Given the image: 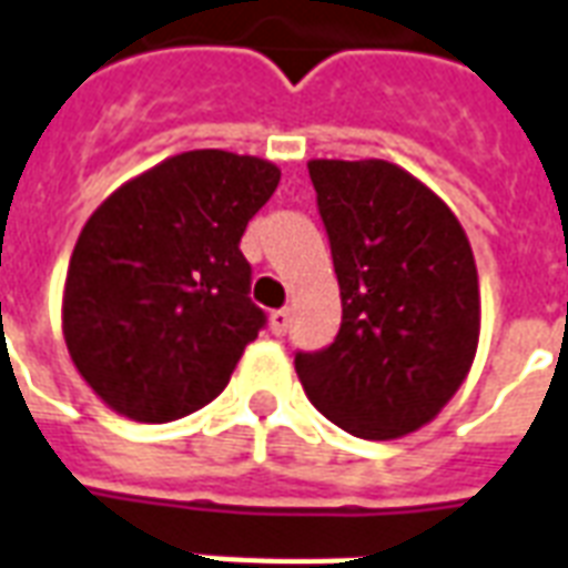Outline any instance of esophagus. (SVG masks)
<instances>
[{
    "label": "esophagus",
    "mask_w": 568,
    "mask_h": 568,
    "mask_svg": "<svg viewBox=\"0 0 568 568\" xmlns=\"http://www.w3.org/2000/svg\"><path fill=\"white\" fill-rule=\"evenodd\" d=\"M288 325H292V313H288V310H273L271 313L273 334H276V337H283L285 331H288Z\"/></svg>",
    "instance_id": "esophagus-1"
}]
</instances>
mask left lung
<instances>
[{"instance_id": "1", "label": "left lung", "mask_w": 568, "mask_h": 568, "mask_svg": "<svg viewBox=\"0 0 568 568\" xmlns=\"http://www.w3.org/2000/svg\"><path fill=\"white\" fill-rule=\"evenodd\" d=\"M306 168L343 322L331 346L297 352L301 385L346 434H413L455 397L476 358L481 301L469 241L445 201L390 162Z\"/></svg>"}]
</instances>
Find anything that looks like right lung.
I'll list each match as a JSON object with an SVG mask.
<instances>
[{
	"mask_svg": "<svg viewBox=\"0 0 568 568\" xmlns=\"http://www.w3.org/2000/svg\"><path fill=\"white\" fill-rule=\"evenodd\" d=\"M280 186L255 155L189 150L129 180L71 252L62 334L113 413L165 424L207 406L267 325L241 237Z\"/></svg>",
	"mask_w": 568,
	"mask_h": 568,
	"instance_id": "1",
	"label": "right lung"
}]
</instances>
